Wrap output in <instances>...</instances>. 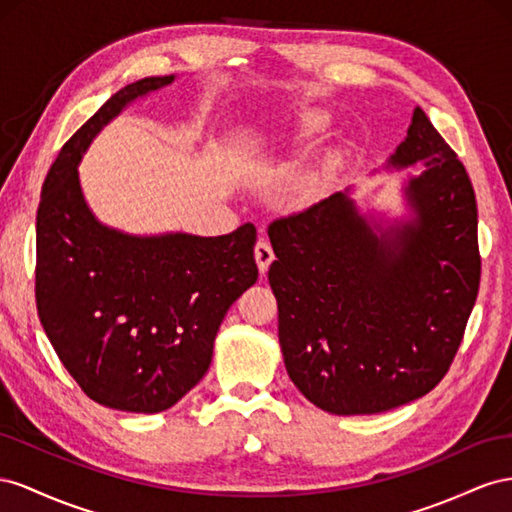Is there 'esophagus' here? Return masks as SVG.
Here are the masks:
<instances>
[{"label": "esophagus", "instance_id": "obj_1", "mask_svg": "<svg viewBox=\"0 0 512 512\" xmlns=\"http://www.w3.org/2000/svg\"><path fill=\"white\" fill-rule=\"evenodd\" d=\"M255 261H257V266H259V272L266 274L270 264L274 261V251H272V246H270L268 240H259L255 244Z\"/></svg>", "mask_w": 512, "mask_h": 512}]
</instances>
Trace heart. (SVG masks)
<instances>
[{"mask_svg": "<svg viewBox=\"0 0 512 512\" xmlns=\"http://www.w3.org/2000/svg\"><path fill=\"white\" fill-rule=\"evenodd\" d=\"M328 124V118L324 113H311L306 115V118L300 122V135L302 137H311V135H317L321 133V130L326 128Z\"/></svg>", "mask_w": 512, "mask_h": 512, "instance_id": "heart-1", "label": "heart"}]
</instances>
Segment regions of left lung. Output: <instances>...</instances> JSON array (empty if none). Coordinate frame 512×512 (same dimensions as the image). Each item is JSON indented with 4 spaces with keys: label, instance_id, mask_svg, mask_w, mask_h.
Instances as JSON below:
<instances>
[{
    "label": "left lung",
    "instance_id": "1",
    "mask_svg": "<svg viewBox=\"0 0 512 512\" xmlns=\"http://www.w3.org/2000/svg\"><path fill=\"white\" fill-rule=\"evenodd\" d=\"M410 216L377 223L349 188L268 227L279 343L319 410L379 414L442 382L478 296V212L467 171L420 107L388 158Z\"/></svg>",
    "mask_w": 512,
    "mask_h": 512
}]
</instances>
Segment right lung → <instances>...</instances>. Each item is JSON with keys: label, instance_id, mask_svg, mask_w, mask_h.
<instances>
[{"label": "right lung", "instance_id": "right-lung-1", "mask_svg": "<svg viewBox=\"0 0 512 512\" xmlns=\"http://www.w3.org/2000/svg\"><path fill=\"white\" fill-rule=\"evenodd\" d=\"M175 81L122 87L72 135L42 184L36 306L66 371L92 401L156 414L199 384L229 306L257 281L251 223L227 236H130L87 206L79 163L130 102Z\"/></svg>", "mask_w": 512, "mask_h": 512}]
</instances>
